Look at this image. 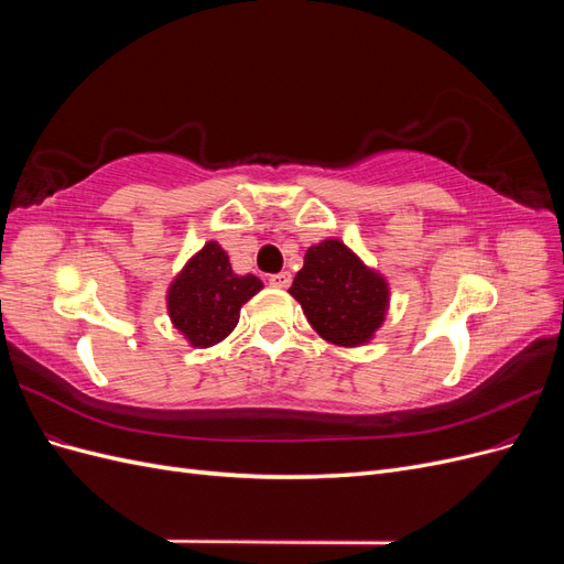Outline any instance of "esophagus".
I'll return each instance as SVG.
<instances>
[{
	"instance_id": "esophagus-1",
	"label": "esophagus",
	"mask_w": 564,
	"mask_h": 564,
	"mask_svg": "<svg viewBox=\"0 0 564 564\" xmlns=\"http://www.w3.org/2000/svg\"><path fill=\"white\" fill-rule=\"evenodd\" d=\"M270 286H275V289H286L289 284H292V272H278V275H270Z\"/></svg>"
}]
</instances>
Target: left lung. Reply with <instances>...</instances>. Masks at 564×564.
<instances>
[{
    "label": "left lung",
    "mask_w": 564,
    "mask_h": 564,
    "mask_svg": "<svg viewBox=\"0 0 564 564\" xmlns=\"http://www.w3.org/2000/svg\"><path fill=\"white\" fill-rule=\"evenodd\" d=\"M292 294L313 329L334 346H367L388 315L390 284L338 237L308 247Z\"/></svg>",
    "instance_id": "8db88e82"
}]
</instances>
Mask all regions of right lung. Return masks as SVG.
Returning a JSON list of instances; mask_svg holds the SVG:
<instances>
[{
	"instance_id": "obj_1",
	"label": "right lung",
	"mask_w": 564,
	"mask_h": 564,
	"mask_svg": "<svg viewBox=\"0 0 564 564\" xmlns=\"http://www.w3.org/2000/svg\"><path fill=\"white\" fill-rule=\"evenodd\" d=\"M263 289L256 275H235L228 253L207 242L185 261L166 289V313L193 348L220 344L240 322L242 305Z\"/></svg>"
}]
</instances>
